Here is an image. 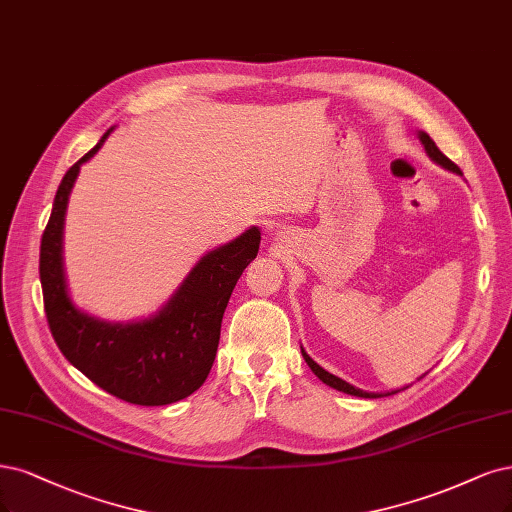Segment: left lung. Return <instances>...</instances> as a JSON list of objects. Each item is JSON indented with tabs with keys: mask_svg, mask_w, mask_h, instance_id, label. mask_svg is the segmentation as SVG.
Returning <instances> with one entry per match:
<instances>
[{
	"mask_svg": "<svg viewBox=\"0 0 512 512\" xmlns=\"http://www.w3.org/2000/svg\"><path fill=\"white\" fill-rule=\"evenodd\" d=\"M419 142L424 144V148H426V152H428V156L432 158L434 163H438V165H443L445 169H449V171H455V173H462L460 171V167H457L451 158H447L443 152L438 150V146L432 142V137L428 135V133H424V131H419ZM303 351V358H305V362L309 364V368L313 370V373L320 377L326 385H330V387H334V390H339V392H345V394H351V396H360V398H379V396H383V394H370V392H362V390H358V387H354V385H349L347 381H343V379H339V377H334V375H330L328 370H324L320 364L317 362H313L309 356H307V351L305 349H301ZM394 394V392H392Z\"/></svg>",
	"mask_w": 512,
	"mask_h": 512,
	"instance_id": "obj_1",
	"label": "left lung"
}]
</instances>
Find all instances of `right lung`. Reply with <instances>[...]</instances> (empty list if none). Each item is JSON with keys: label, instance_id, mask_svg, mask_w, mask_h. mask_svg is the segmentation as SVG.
I'll return each mask as SVG.
<instances>
[{"label": "right lung", "instance_id": "1", "mask_svg": "<svg viewBox=\"0 0 512 512\" xmlns=\"http://www.w3.org/2000/svg\"><path fill=\"white\" fill-rule=\"evenodd\" d=\"M67 169L40 245L44 311L61 354L108 394L142 407L178 402L205 383L214 364L222 315L237 279L256 258L260 231L252 226L231 243L205 254L152 317L110 324L76 309L63 273V224L69 192L82 163L105 139Z\"/></svg>", "mask_w": 512, "mask_h": 512}]
</instances>
